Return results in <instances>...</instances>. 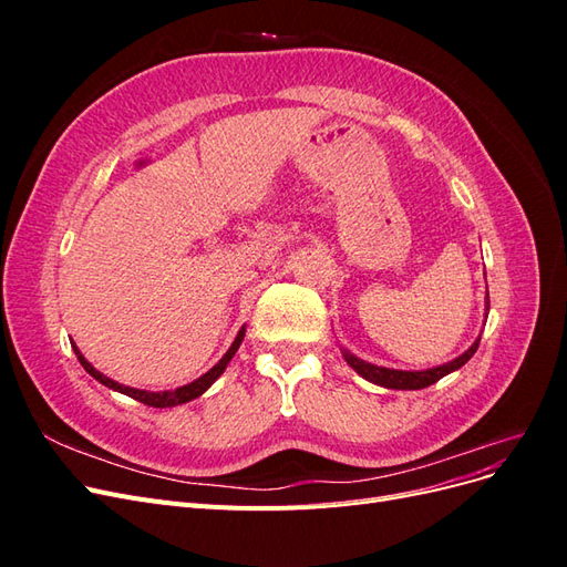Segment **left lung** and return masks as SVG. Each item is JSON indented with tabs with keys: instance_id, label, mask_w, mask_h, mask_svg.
<instances>
[{
	"instance_id": "8db88e82",
	"label": "left lung",
	"mask_w": 567,
	"mask_h": 567,
	"mask_svg": "<svg viewBox=\"0 0 567 567\" xmlns=\"http://www.w3.org/2000/svg\"><path fill=\"white\" fill-rule=\"evenodd\" d=\"M487 310H489V296H487ZM477 346H480V338L473 342V346L466 352H463L461 357H456L454 362L435 367V369H427V371H398V369L375 367V364L362 362V359H357L348 350H342V357H346V362L359 375H362V379H367V381H371L375 385H383V388H390V390H421V388H427V385L437 383L442 375H447V373L461 369L475 354Z\"/></svg>"
}]
</instances>
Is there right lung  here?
I'll list each match as a JSON object with an SVG mask.
<instances>
[{
  "label": "right lung",
  "instance_id": "add662e5",
  "mask_svg": "<svg viewBox=\"0 0 567 567\" xmlns=\"http://www.w3.org/2000/svg\"><path fill=\"white\" fill-rule=\"evenodd\" d=\"M244 336H246V329L238 331V336H236V340H234V346L227 350V354L221 357L219 362H217L208 373H203L198 381L188 383V385H184V388H177V390H165V392H146V390H134V388H127V385H120V383L106 379L104 373H99V371L87 362V359H84V357L80 354L78 346H73V350H75V354H78V359H80V364L84 367V371H87L90 375H94V379H96L99 383H104V385L111 388V390L123 392V394H127V398H132V400H136V402H142V404L156 406V409H165V406H177V404H184V402H192V400L198 398V394H203L205 390H208V388L219 379L221 371L227 369V364L231 362V357L236 354L238 346H241Z\"/></svg>",
  "mask_w": 567,
  "mask_h": 567
}]
</instances>
